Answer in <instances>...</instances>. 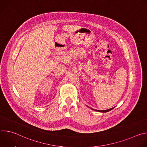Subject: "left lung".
Masks as SVG:
<instances>
[{"label": "left lung", "instance_id": "obj_1", "mask_svg": "<svg viewBox=\"0 0 147 147\" xmlns=\"http://www.w3.org/2000/svg\"><path fill=\"white\" fill-rule=\"evenodd\" d=\"M113 108H115V107L109 109H107V110H104V111H102V110H96V109H92V108H91V109H92V110H94V111H96V112H99L105 113V112H109V111H110L112 110Z\"/></svg>", "mask_w": 147, "mask_h": 147}]
</instances>
